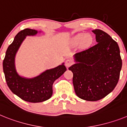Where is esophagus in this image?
<instances>
[{"instance_id": "34e87169", "label": "esophagus", "mask_w": 127, "mask_h": 127, "mask_svg": "<svg viewBox=\"0 0 127 127\" xmlns=\"http://www.w3.org/2000/svg\"><path fill=\"white\" fill-rule=\"evenodd\" d=\"M72 61L71 60H69V59H67V60L65 61V66L67 67H69L70 66L72 65Z\"/></svg>"}]
</instances>
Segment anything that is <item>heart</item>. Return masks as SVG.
Listing matches in <instances>:
<instances>
[{"mask_svg":"<svg viewBox=\"0 0 127 127\" xmlns=\"http://www.w3.org/2000/svg\"><path fill=\"white\" fill-rule=\"evenodd\" d=\"M83 40L85 45H89L92 42V37L90 35H86L85 33H79L74 38V41L76 43H79Z\"/></svg>","mask_w":127,"mask_h":127,"instance_id":"obj_1","label":"heart"}]
</instances>
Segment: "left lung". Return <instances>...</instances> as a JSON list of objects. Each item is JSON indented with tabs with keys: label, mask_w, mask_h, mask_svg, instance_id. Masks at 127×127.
<instances>
[{
	"label": "left lung",
	"mask_w": 127,
	"mask_h": 127,
	"mask_svg": "<svg viewBox=\"0 0 127 127\" xmlns=\"http://www.w3.org/2000/svg\"><path fill=\"white\" fill-rule=\"evenodd\" d=\"M92 32L97 43L75 54L76 64L69 68L73 73L76 95L88 101H97L111 92L118 82L122 67L117 42L102 30Z\"/></svg>",
	"instance_id": "1"
}]
</instances>
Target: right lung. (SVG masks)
<instances>
[{
	"mask_svg": "<svg viewBox=\"0 0 127 127\" xmlns=\"http://www.w3.org/2000/svg\"><path fill=\"white\" fill-rule=\"evenodd\" d=\"M37 31L25 29L19 32L9 46L3 61V70L7 85L14 94L25 101L37 103L45 101L53 94V84L66 71L63 63L53 69L46 70L33 78H26L17 73L15 67V56L22 42L27 35H34Z\"/></svg>",
	"mask_w": 127,
	"mask_h": 127,
	"instance_id": "right-lung-1",
	"label": "right lung"
}]
</instances>
